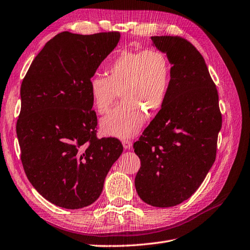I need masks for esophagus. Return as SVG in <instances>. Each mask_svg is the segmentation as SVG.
I'll return each mask as SVG.
<instances>
[{
	"mask_svg": "<svg viewBox=\"0 0 250 250\" xmlns=\"http://www.w3.org/2000/svg\"><path fill=\"white\" fill-rule=\"evenodd\" d=\"M124 149H130L132 146V142L130 140H123L122 141Z\"/></svg>",
	"mask_w": 250,
	"mask_h": 250,
	"instance_id": "34e87169",
	"label": "esophagus"
}]
</instances>
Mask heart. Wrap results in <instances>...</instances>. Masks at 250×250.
<instances>
[{"mask_svg": "<svg viewBox=\"0 0 250 250\" xmlns=\"http://www.w3.org/2000/svg\"><path fill=\"white\" fill-rule=\"evenodd\" d=\"M171 83V65L157 49L123 51L108 65V77L95 74L88 80V92L96 110L105 113L120 92L122 102L102 118L104 134L130 138L141 129L145 112L160 110Z\"/></svg>", "mask_w": 250, "mask_h": 250, "instance_id": "b5f03b06", "label": "heart"}]
</instances>
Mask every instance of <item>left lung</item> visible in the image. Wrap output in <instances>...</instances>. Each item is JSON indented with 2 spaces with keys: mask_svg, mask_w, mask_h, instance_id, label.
<instances>
[{
  "mask_svg": "<svg viewBox=\"0 0 250 250\" xmlns=\"http://www.w3.org/2000/svg\"><path fill=\"white\" fill-rule=\"evenodd\" d=\"M151 41L172 64L171 83L163 107L133 144L141 160L134 186L144 202L170 208L190 198L213 166L222 116L198 50L179 36Z\"/></svg>",
  "mask_w": 250,
  "mask_h": 250,
  "instance_id": "left-lung-1",
  "label": "left lung"
}]
</instances>
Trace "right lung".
Listing matches in <instances>:
<instances>
[{
  "instance_id": "add662e5",
  "label": "right lung",
  "mask_w": 250,
  "mask_h": 250,
  "mask_svg": "<svg viewBox=\"0 0 250 250\" xmlns=\"http://www.w3.org/2000/svg\"><path fill=\"white\" fill-rule=\"evenodd\" d=\"M119 32H62L34 58L21 82L17 134L30 183L57 207L94 203L123 152L118 139H98L88 80L117 47Z\"/></svg>"
}]
</instances>
